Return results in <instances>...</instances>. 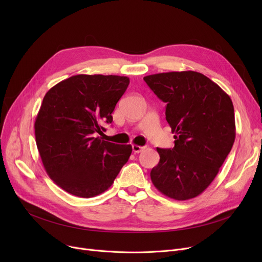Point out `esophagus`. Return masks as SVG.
Masks as SVG:
<instances>
[{
  "label": "esophagus",
  "instance_id": "1",
  "mask_svg": "<svg viewBox=\"0 0 262 262\" xmlns=\"http://www.w3.org/2000/svg\"><path fill=\"white\" fill-rule=\"evenodd\" d=\"M133 152L134 153H141L143 149H145V146H140V145H137V144H133Z\"/></svg>",
  "mask_w": 262,
  "mask_h": 262
}]
</instances>
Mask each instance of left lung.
Masks as SVG:
<instances>
[{"mask_svg": "<svg viewBox=\"0 0 262 262\" xmlns=\"http://www.w3.org/2000/svg\"><path fill=\"white\" fill-rule=\"evenodd\" d=\"M147 86L167 104L166 119L173 148H159L160 160L150 180L166 196L186 201L207 189L235 142L236 123L229 95L195 71L144 76Z\"/></svg>", "mask_w": 262, "mask_h": 262, "instance_id": "left-lung-1", "label": "left lung"}]
</instances>
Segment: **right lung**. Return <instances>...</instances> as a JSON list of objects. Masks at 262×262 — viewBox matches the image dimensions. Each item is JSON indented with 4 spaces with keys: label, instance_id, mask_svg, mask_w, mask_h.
I'll return each mask as SVG.
<instances>
[{
    "label": "right lung",
    "instance_id": "obj_1",
    "mask_svg": "<svg viewBox=\"0 0 262 262\" xmlns=\"http://www.w3.org/2000/svg\"><path fill=\"white\" fill-rule=\"evenodd\" d=\"M128 85L126 76L78 74L46 93L34 125L36 144L48 175L68 193L85 199L103 193L127 162L130 144L94 134L113 122Z\"/></svg>",
    "mask_w": 262,
    "mask_h": 262
}]
</instances>
